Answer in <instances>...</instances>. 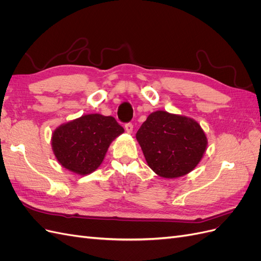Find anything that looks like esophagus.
Returning <instances> with one entry per match:
<instances>
[{"mask_svg": "<svg viewBox=\"0 0 261 261\" xmlns=\"http://www.w3.org/2000/svg\"><path fill=\"white\" fill-rule=\"evenodd\" d=\"M133 128H134V126H133L132 123H126V124H125V130L127 132L128 134H132V133H133Z\"/></svg>", "mask_w": 261, "mask_h": 261, "instance_id": "1", "label": "esophagus"}]
</instances>
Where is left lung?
I'll list each match as a JSON object with an SVG mask.
<instances>
[{
  "label": "left lung",
  "mask_w": 261,
  "mask_h": 261,
  "mask_svg": "<svg viewBox=\"0 0 261 261\" xmlns=\"http://www.w3.org/2000/svg\"><path fill=\"white\" fill-rule=\"evenodd\" d=\"M136 139L155 174L184 176L202 159L208 140L200 125L187 116L155 111L140 126Z\"/></svg>",
  "instance_id": "left-lung-1"
}]
</instances>
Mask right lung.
Returning a JSON list of instances; mask_svg holds the SVG:
<instances>
[{"mask_svg":"<svg viewBox=\"0 0 261 261\" xmlns=\"http://www.w3.org/2000/svg\"><path fill=\"white\" fill-rule=\"evenodd\" d=\"M124 128L112 116L87 114L53 132L52 149L62 167L87 175L103 161L110 144Z\"/></svg>","mask_w":261,"mask_h":261,"instance_id":"obj_1","label":"right lung"}]
</instances>
